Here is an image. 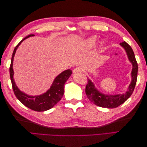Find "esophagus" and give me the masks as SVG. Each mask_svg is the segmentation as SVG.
Segmentation results:
<instances>
[{"label": "esophagus", "instance_id": "34e87169", "mask_svg": "<svg viewBox=\"0 0 147 147\" xmlns=\"http://www.w3.org/2000/svg\"><path fill=\"white\" fill-rule=\"evenodd\" d=\"M83 71V69L81 68V67H75L74 70H73V72L74 74H77V73H81Z\"/></svg>", "mask_w": 147, "mask_h": 147}]
</instances>
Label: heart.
Segmentation results:
<instances>
[{
	"label": "heart",
	"mask_w": 147,
	"mask_h": 147,
	"mask_svg": "<svg viewBox=\"0 0 147 147\" xmlns=\"http://www.w3.org/2000/svg\"><path fill=\"white\" fill-rule=\"evenodd\" d=\"M96 42H97V37L94 35V36H92L87 40L86 41L85 45L87 48H91L96 45Z\"/></svg>",
	"instance_id": "heart-1"
}]
</instances>
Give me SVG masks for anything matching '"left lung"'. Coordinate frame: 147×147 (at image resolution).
Masks as SVG:
<instances>
[{
	"label": "left lung",
	"instance_id": "8db88e82",
	"mask_svg": "<svg viewBox=\"0 0 147 147\" xmlns=\"http://www.w3.org/2000/svg\"><path fill=\"white\" fill-rule=\"evenodd\" d=\"M127 53L129 59L132 64V82L128 88V91L124 94L118 95H105L101 94L98 91L96 90L93 84L90 80L88 79V83L85 88V92L88 98L95 105L104 108L113 109L116 108L123 104L129 97L133 91L134 90L136 84L137 82L138 65L136 57L132 48L126 42H123L120 43Z\"/></svg>",
	"mask_w": 147,
	"mask_h": 147
}]
</instances>
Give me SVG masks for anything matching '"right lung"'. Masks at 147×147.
<instances>
[{"label": "right lung", "mask_w": 147, "mask_h": 147, "mask_svg": "<svg viewBox=\"0 0 147 147\" xmlns=\"http://www.w3.org/2000/svg\"><path fill=\"white\" fill-rule=\"evenodd\" d=\"M34 36V34L29 35L28 36L24 38L18 44L14 49L11 57V64L10 66V75L12 84V88L14 94L16 98L22 104L27 107L29 109L36 111V112H44L51 109L57 102L59 101L64 94V84L67 80L69 77L72 74V70L68 69L64 71L57 76L55 81L53 82L51 87L47 92L43 94L38 96H29L24 93L21 92L16 86V84L13 80V57L16 53V49L24 40L29 37Z\"/></svg>", "instance_id": "add662e5"}]
</instances>
